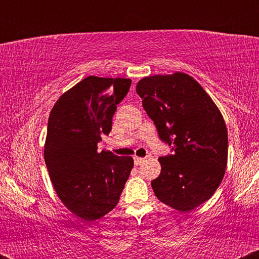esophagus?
Instances as JSON below:
<instances>
[{
	"label": "esophagus",
	"mask_w": 259,
	"mask_h": 259,
	"mask_svg": "<svg viewBox=\"0 0 259 259\" xmlns=\"http://www.w3.org/2000/svg\"><path fill=\"white\" fill-rule=\"evenodd\" d=\"M134 162H135L136 165H140L145 162V158H142V157H134Z\"/></svg>",
	"instance_id": "1"
}]
</instances>
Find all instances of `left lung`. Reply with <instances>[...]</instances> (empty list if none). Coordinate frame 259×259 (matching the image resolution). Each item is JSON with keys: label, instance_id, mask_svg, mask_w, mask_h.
I'll use <instances>...</instances> for the list:
<instances>
[{"label": "left lung", "instance_id": "1", "mask_svg": "<svg viewBox=\"0 0 259 259\" xmlns=\"http://www.w3.org/2000/svg\"><path fill=\"white\" fill-rule=\"evenodd\" d=\"M136 92L159 139L173 154L159 157L162 170L151 181L154 195L180 212L209 200L228 162V130L218 107L185 73L141 79Z\"/></svg>", "mask_w": 259, "mask_h": 259}]
</instances>
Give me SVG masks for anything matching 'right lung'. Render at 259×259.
<instances>
[{
  "label": "right lung",
  "instance_id": "1",
  "mask_svg": "<svg viewBox=\"0 0 259 259\" xmlns=\"http://www.w3.org/2000/svg\"><path fill=\"white\" fill-rule=\"evenodd\" d=\"M130 85V79L88 76L62 95L50 114L45 163L58 197L84 221L117 206L134 167L132 157L97 151Z\"/></svg>",
  "mask_w": 259,
  "mask_h": 259
}]
</instances>
